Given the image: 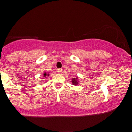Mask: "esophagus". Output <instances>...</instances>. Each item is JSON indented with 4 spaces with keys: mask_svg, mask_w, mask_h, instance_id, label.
<instances>
[{
    "mask_svg": "<svg viewBox=\"0 0 132 132\" xmlns=\"http://www.w3.org/2000/svg\"><path fill=\"white\" fill-rule=\"evenodd\" d=\"M62 72V69H57V72L58 74H61Z\"/></svg>",
    "mask_w": 132,
    "mask_h": 132,
    "instance_id": "esophagus-1",
    "label": "esophagus"
}]
</instances>
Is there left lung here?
I'll return each instance as SVG.
<instances>
[{"instance_id": "obj_1", "label": "left lung", "mask_w": 132, "mask_h": 132, "mask_svg": "<svg viewBox=\"0 0 132 132\" xmlns=\"http://www.w3.org/2000/svg\"><path fill=\"white\" fill-rule=\"evenodd\" d=\"M71 82H72V85H77L78 84V77H77L76 78H72Z\"/></svg>"}]
</instances>
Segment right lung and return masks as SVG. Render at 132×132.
Returning a JSON list of instances; mask_svg holds the SVG:
<instances>
[{"label": "right lung", "instance_id": "obj_1", "mask_svg": "<svg viewBox=\"0 0 132 132\" xmlns=\"http://www.w3.org/2000/svg\"><path fill=\"white\" fill-rule=\"evenodd\" d=\"M49 75V74H47L46 72H45L44 74H43V76H44V77H46L47 76H48Z\"/></svg>", "mask_w": 132, "mask_h": 132}]
</instances>
